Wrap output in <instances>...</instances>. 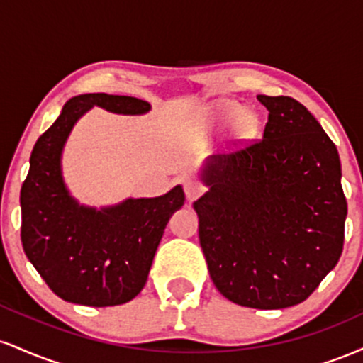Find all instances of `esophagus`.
Segmentation results:
<instances>
[{"label": "esophagus", "instance_id": "34e87169", "mask_svg": "<svg viewBox=\"0 0 363 363\" xmlns=\"http://www.w3.org/2000/svg\"><path fill=\"white\" fill-rule=\"evenodd\" d=\"M184 193H186V198L187 201H194V199H198L199 196H201L203 193H205V187H203V184H199V182L196 181H186L184 182Z\"/></svg>", "mask_w": 363, "mask_h": 363}]
</instances>
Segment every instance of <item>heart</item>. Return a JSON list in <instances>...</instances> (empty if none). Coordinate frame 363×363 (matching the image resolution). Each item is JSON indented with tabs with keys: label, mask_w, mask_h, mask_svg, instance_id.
<instances>
[{
	"label": "heart",
	"mask_w": 363,
	"mask_h": 363,
	"mask_svg": "<svg viewBox=\"0 0 363 363\" xmlns=\"http://www.w3.org/2000/svg\"><path fill=\"white\" fill-rule=\"evenodd\" d=\"M213 118L218 124L234 123V133L239 140H249L256 135L259 119L256 112L251 109H242L239 104L234 101H223L216 104L213 109Z\"/></svg>",
	"instance_id": "b5f03b06"
}]
</instances>
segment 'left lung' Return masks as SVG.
<instances>
[{
	"instance_id": "1",
	"label": "left lung",
	"mask_w": 363,
	"mask_h": 363,
	"mask_svg": "<svg viewBox=\"0 0 363 363\" xmlns=\"http://www.w3.org/2000/svg\"><path fill=\"white\" fill-rule=\"evenodd\" d=\"M262 140L201 170L194 210L208 272L225 298L252 309L297 306L338 262L347 198L336 145L291 97L257 95Z\"/></svg>"
}]
</instances>
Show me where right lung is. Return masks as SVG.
Here are the masks:
<instances>
[{"mask_svg": "<svg viewBox=\"0 0 363 363\" xmlns=\"http://www.w3.org/2000/svg\"><path fill=\"white\" fill-rule=\"evenodd\" d=\"M94 106L126 116L150 111L148 102L126 95L85 94L65 104L32 150L20 191L22 245L62 301L109 307L143 289L165 225L186 198L176 186L158 198H128L101 210L80 205L65 184L61 155L77 121Z\"/></svg>", "mask_w": 363, "mask_h": 363, "instance_id": "obj_1", "label": "right lung"}]
</instances>
